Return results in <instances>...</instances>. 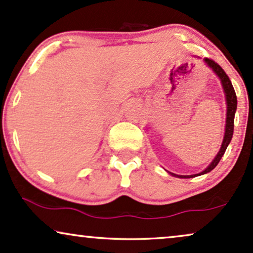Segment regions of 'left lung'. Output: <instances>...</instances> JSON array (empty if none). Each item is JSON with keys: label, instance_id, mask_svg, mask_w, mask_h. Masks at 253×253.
Segmentation results:
<instances>
[{"label": "left lung", "instance_id": "obj_1", "mask_svg": "<svg viewBox=\"0 0 253 253\" xmlns=\"http://www.w3.org/2000/svg\"><path fill=\"white\" fill-rule=\"evenodd\" d=\"M204 63L209 66L210 69L215 72V75L218 77L220 84H222L223 87V92H224L225 95V101H226V120H225V132H224V136H223V142L222 146H220V149L217 153V155L215 156V159L212 160L211 164H210L208 167L204 169L203 171L198 172V174H193V175H176L174 172L168 171L171 176L174 177H178V178H191V177H196L200 176V175H204L207 172L211 171L213 168L218 165V162L222 159V156L224 155L226 148H228L230 141H231L232 135H233V120H235V113L236 110H237V97H236L235 89H233V86L230 82L229 77L226 73L224 72L218 64L213 62V60L209 59V58H204Z\"/></svg>", "mask_w": 253, "mask_h": 253}]
</instances>
